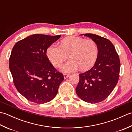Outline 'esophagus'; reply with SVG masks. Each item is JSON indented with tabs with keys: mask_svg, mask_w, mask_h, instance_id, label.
<instances>
[{
	"mask_svg": "<svg viewBox=\"0 0 132 132\" xmlns=\"http://www.w3.org/2000/svg\"><path fill=\"white\" fill-rule=\"evenodd\" d=\"M69 74H63V77L64 79H66V78H68L69 77Z\"/></svg>",
	"mask_w": 132,
	"mask_h": 132,
	"instance_id": "1",
	"label": "esophagus"
}]
</instances>
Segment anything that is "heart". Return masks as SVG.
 Instances as JSON below:
<instances>
[{
	"mask_svg": "<svg viewBox=\"0 0 132 132\" xmlns=\"http://www.w3.org/2000/svg\"><path fill=\"white\" fill-rule=\"evenodd\" d=\"M99 47L92 39L86 40L76 36H69L58 43V47L50 46L46 50L49 60L56 68H60L68 56L69 61L62 68L63 72L74 71L79 68L87 70L93 66L97 59Z\"/></svg>",
	"mask_w": 132,
	"mask_h": 132,
	"instance_id": "b5f03b06",
	"label": "heart"
}]
</instances>
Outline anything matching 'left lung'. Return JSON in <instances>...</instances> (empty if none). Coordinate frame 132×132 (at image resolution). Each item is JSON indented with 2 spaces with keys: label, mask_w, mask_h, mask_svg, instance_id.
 <instances>
[{
  "label": "left lung",
  "mask_w": 132,
  "mask_h": 132,
  "mask_svg": "<svg viewBox=\"0 0 132 132\" xmlns=\"http://www.w3.org/2000/svg\"><path fill=\"white\" fill-rule=\"evenodd\" d=\"M97 44L99 54L94 66L79 74V82L75 89L81 99L89 103L105 100L118 82L120 61L115 47L108 39L91 33L83 34Z\"/></svg>",
  "instance_id": "obj_1"
}]
</instances>
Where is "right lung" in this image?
Returning a JSON list of instances; mask_svg holds the SVG:
<instances>
[{"mask_svg":"<svg viewBox=\"0 0 132 132\" xmlns=\"http://www.w3.org/2000/svg\"><path fill=\"white\" fill-rule=\"evenodd\" d=\"M61 35L36 34L14 45L10 61L13 83L20 94L30 102L44 104L54 99L63 75L57 71L46 55L47 49Z\"/></svg>","mask_w":132,"mask_h":132,"instance_id":"1","label":"right lung"}]
</instances>
